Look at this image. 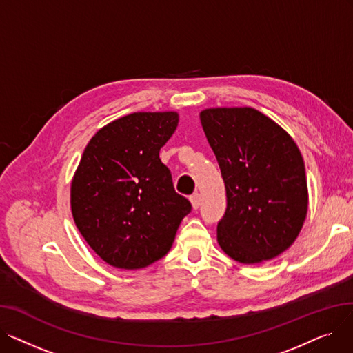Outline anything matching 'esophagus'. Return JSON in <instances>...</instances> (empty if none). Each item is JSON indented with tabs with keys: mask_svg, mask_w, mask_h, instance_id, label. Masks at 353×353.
I'll list each match as a JSON object with an SVG mask.
<instances>
[{
	"mask_svg": "<svg viewBox=\"0 0 353 353\" xmlns=\"http://www.w3.org/2000/svg\"><path fill=\"white\" fill-rule=\"evenodd\" d=\"M190 203H192V208L194 209V210H197L199 209V206H200V194H193L192 197H190Z\"/></svg>",
	"mask_w": 353,
	"mask_h": 353,
	"instance_id": "1",
	"label": "esophagus"
}]
</instances>
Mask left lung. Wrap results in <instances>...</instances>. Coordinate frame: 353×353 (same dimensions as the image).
Instances as JSON below:
<instances>
[{"instance_id":"left-lung-1","label":"left lung","mask_w":353,"mask_h":353,"mask_svg":"<svg viewBox=\"0 0 353 353\" xmlns=\"http://www.w3.org/2000/svg\"><path fill=\"white\" fill-rule=\"evenodd\" d=\"M200 123L225 180L228 209L217 242L229 257L257 265L298 239L307 214L305 163L292 136L252 107H213Z\"/></svg>"}]
</instances>
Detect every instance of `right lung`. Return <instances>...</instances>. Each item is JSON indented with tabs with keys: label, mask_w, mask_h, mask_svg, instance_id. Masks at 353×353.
<instances>
[{
	"label": "right lung",
	"mask_w": 353,
	"mask_h": 353,
	"mask_svg": "<svg viewBox=\"0 0 353 353\" xmlns=\"http://www.w3.org/2000/svg\"><path fill=\"white\" fill-rule=\"evenodd\" d=\"M177 124V111H139L101 127L84 148L71 180V213L110 266L136 270L157 262L192 210L159 157Z\"/></svg>",
	"instance_id": "add662e5"
}]
</instances>
